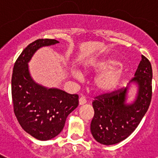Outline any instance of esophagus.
<instances>
[{
    "mask_svg": "<svg viewBox=\"0 0 158 158\" xmlns=\"http://www.w3.org/2000/svg\"><path fill=\"white\" fill-rule=\"evenodd\" d=\"M86 102H87V100H86L85 97H84V96H81V97H80V99H79V104H80L81 105L85 104Z\"/></svg>",
    "mask_w": 158,
    "mask_h": 158,
    "instance_id": "1",
    "label": "esophagus"
}]
</instances>
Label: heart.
<instances>
[{"instance_id":"b5f03b06","label":"heart","mask_w":158,"mask_h":158,"mask_svg":"<svg viewBox=\"0 0 158 158\" xmlns=\"http://www.w3.org/2000/svg\"><path fill=\"white\" fill-rule=\"evenodd\" d=\"M118 61L115 59H107L99 62L94 67L95 71L102 72L95 80V87L100 92H108L113 90L120 84L124 76V72L120 67L116 66ZM78 79L81 78L80 73L74 74Z\"/></svg>"}]
</instances>
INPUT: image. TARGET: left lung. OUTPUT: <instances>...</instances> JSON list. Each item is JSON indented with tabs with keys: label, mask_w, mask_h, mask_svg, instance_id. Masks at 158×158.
<instances>
[{
	"label": "left lung",
	"mask_w": 158,
	"mask_h": 158,
	"mask_svg": "<svg viewBox=\"0 0 158 158\" xmlns=\"http://www.w3.org/2000/svg\"><path fill=\"white\" fill-rule=\"evenodd\" d=\"M153 71L150 62L142 55V60L131 80L138 84L139 91L133 104H127L128 87L96 96L93 101L94 116L91 133L100 144L114 145L133 133L150 107L152 98Z\"/></svg>",
	"instance_id": "left-lung-1"
}]
</instances>
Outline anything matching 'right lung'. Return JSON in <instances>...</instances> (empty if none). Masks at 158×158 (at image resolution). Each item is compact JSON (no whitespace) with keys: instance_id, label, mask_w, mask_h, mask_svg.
I'll use <instances>...</instances> for the list:
<instances>
[{"instance_id":"add662e5","label":"right lung","mask_w":158,"mask_h":158,"mask_svg":"<svg viewBox=\"0 0 158 158\" xmlns=\"http://www.w3.org/2000/svg\"><path fill=\"white\" fill-rule=\"evenodd\" d=\"M58 41L40 39L30 43L14 64L12 97L14 113L27 133L39 140L51 139L62 131L65 119L79 104L77 94L47 89L31 77L27 62L38 49Z\"/></svg>"}]
</instances>
